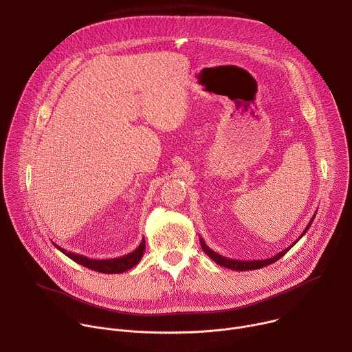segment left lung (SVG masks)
Masks as SVG:
<instances>
[{
    "label": "left lung",
    "mask_w": 352,
    "mask_h": 352,
    "mask_svg": "<svg viewBox=\"0 0 352 352\" xmlns=\"http://www.w3.org/2000/svg\"><path fill=\"white\" fill-rule=\"evenodd\" d=\"M314 219H315V214H314V217L311 219V221L308 223V226H307V228L304 230V232L300 234V236H299L292 245H289L287 249L281 250V252H278L277 255H274V256H272V258H269V259H262V261H234V259L221 256V255H219L217 252H214L213 249H210V248L205 243V241H204L202 236L199 238V241H200V246H202V249H204V252H205L213 262H216L217 265H220V266H223V267H227V269H231V270H236V272L256 270V269H262V267H265V266H269V265L277 262L281 256H284V255L288 252V250H289L300 238H302V236L307 234V231L309 230V227H311L312 223H314Z\"/></svg>",
    "instance_id": "obj_1"
}]
</instances>
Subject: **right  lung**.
Instances as JSON below:
<instances>
[{"instance_id":"obj_1","label":"right lung","mask_w":352,"mask_h":352,"mask_svg":"<svg viewBox=\"0 0 352 352\" xmlns=\"http://www.w3.org/2000/svg\"><path fill=\"white\" fill-rule=\"evenodd\" d=\"M54 246L58 250H61V252L64 255H67L69 259H72L74 262L90 269V270L104 273V274H117V273H124V272L132 269L133 266H136L140 262L144 249H146V242H144V239H142L139 246L135 250H132V252H129L124 256L111 258V259H90L83 255L72 254V252H69V250L58 246L57 243H54Z\"/></svg>"}]
</instances>
